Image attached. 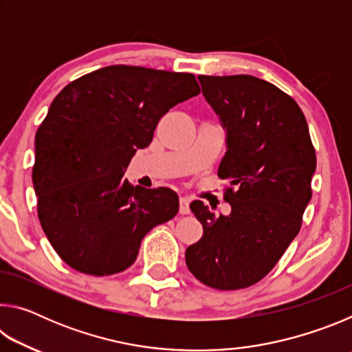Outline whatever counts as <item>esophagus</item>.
<instances>
[{"label": "esophagus", "instance_id": "esophagus-1", "mask_svg": "<svg viewBox=\"0 0 352 352\" xmlns=\"http://www.w3.org/2000/svg\"><path fill=\"white\" fill-rule=\"evenodd\" d=\"M180 214H189V199L180 197Z\"/></svg>", "mask_w": 352, "mask_h": 352}]
</instances>
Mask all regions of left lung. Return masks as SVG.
I'll list each match as a JSON object with an SVG mask.
<instances>
[{
	"label": "left lung",
	"instance_id": "left-lung-1",
	"mask_svg": "<svg viewBox=\"0 0 352 352\" xmlns=\"http://www.w3.org/2000/svg\"><path fill=\"white\" fill-rule=\"evenodd\" d=\"M205 99L226 129L217 175L228 180L230 216L204 201L190 211L204 236L186 250L189 272L208 287L245 289L259 283L300 233L317 157L296 100L254 76H199Z\"/></svg>",
	"mask_w": 352,
	"mask_h": 352
}]
</instances>
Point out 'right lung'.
Here are the masks:
<instances>
[{"instance_id": "add662e5", "label": "right lung", "mask_w": 352, "mask_h": 352, "mask_svg": "<svg viewBox=\"0 0 352 352\" xmlns=\"http://www.w3.org/2000/svg\"><path fill=\"white\" fill-rule=\"evenodd\" d=\"M200 93L190 73L113 65L68 83L35 133L32 183L47 241L93 276L129 269L142 237L178 212L172 189L133 186L124 170L172 107Z\"/></svg>"}]
</instances>
